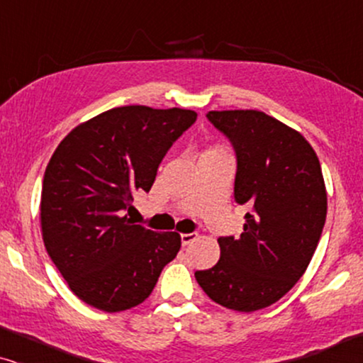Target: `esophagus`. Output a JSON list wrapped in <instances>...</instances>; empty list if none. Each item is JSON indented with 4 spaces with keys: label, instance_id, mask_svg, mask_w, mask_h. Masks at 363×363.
<instances>
[{
    "label": "esophagus",
    "instance_id": "obj_1",
    "mask_svg": "<svg viewBox=\"0 0 363 363\" xmlns=\"http://www.w3.org/2000/svg\"><path fill=\"white\" fill-rule=\"evenodd\" d=\"M196 238H198L196 233H183V235H182V245H183V246L191 245V242L195 241Z\"/></svg>",
    "mask_w": 363,
    "mask_h": 363
}]
</instances>
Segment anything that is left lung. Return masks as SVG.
<instances>
[{"instance_id":"left-lung-1","label":"left lung","mask_w":363,"mask_h":363,"mask_svg":"<svg viewBox=\"0 0 363 363\" xmlns=\"http://www.w3.org/2000/svg\"><path fill=\"white\" fill-rule=\"evenodd\" d=\"M236 153L235 200L250 205L245 231L218 238L221 256L195 277L211 301L238 312L274 304L301 279L327 215L320 163L294 128L259 111H211Z\"/></svg>"}]
</instances>
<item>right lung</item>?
Returning <instances> with one entry per match:
<instances>
[{
	"mask_svg": "<svg viewBox=\"0 0 363 363\" xmlns=\"http://www.w3.org/2000/svg\"><path fill=\"white\" fill-rule=\"evenodd\" d=\"M196 121L186 108L116 107L64 137L43 180L41 230L71 291L104 312L142 304L182 238L135 225L133 193L150 191L168 148Z\"/></svg>",
	"mask_w": 363,
	"mask_h": 363,
	"instance_id": "right-lung-1",
	"label": "right lung"
}]
</instances>
